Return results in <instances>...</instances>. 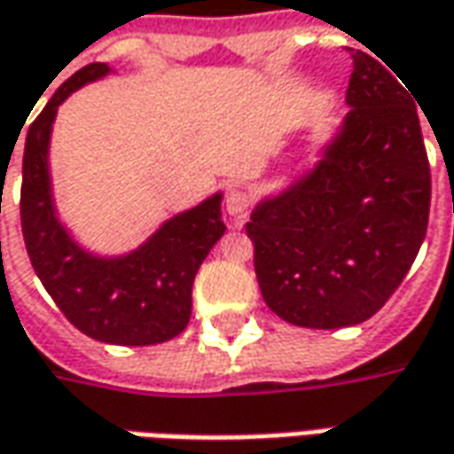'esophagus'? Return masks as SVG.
Returning a JSON list of instances; mask_svg holds the SVG:
<instances>
[{
  "label": "esophagus",
  "mask_w": 454,
  "mask_h": 454,
  "mask_svg": "<svg viewBox=\"0 0 454 454\" xmlns=\"http://www.w3.org/2000/svg\"><path fill=\"white\" fill-rule=\"evenodd\" d=\"M226 211L233 221H243L251 213V196L241 188H231L226 193Z\"/></svg>",
  "instance_id": "34e87169"
}]
</instances>
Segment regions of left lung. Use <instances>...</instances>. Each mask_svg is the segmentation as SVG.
I'll return each mask as SVG.
<instances>
[{
	"label": "left lung",
	"mask_w": 454,
	"mask_h": 454,
	"mask_svg": "<svg viewBox=\"0 0 454 454\" xmlns=\"http://www.w3.org/2000/svg\"><path fill=\"white\" fill-rule=\"evenodd\" d=\"M349 55L341 130L319 163L263 198L246 223L263 301L306 329L374 317L410 271L430 218V163L412 92L367 52Z\"/></svg>",
	"instance_id": "left-lung-1"
}]
</instances>
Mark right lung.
Here are the masks:
<instances>
[{
	"instance_id": "right-lung-1",
	"label": "right lung",
	"mask_w": 454,
	"mask_h": 454,
	"mask_svg": "<svg viewBox=\"0 0 454 454\" xmlns=\"http://www.w3.org/2000/svg\"><path fill=\"white\" fill-rule=\"evenodd\" d=\"M110 72L105 62L77 70L29 125L22 160V236L35 274L82 334L120 347H148L178 336L191 321L193 278L226 233L221 193L165 221L125 256H92L59 223L50 183V135L57 107L74 90Z\"/></svg>"
}]
</instances>
